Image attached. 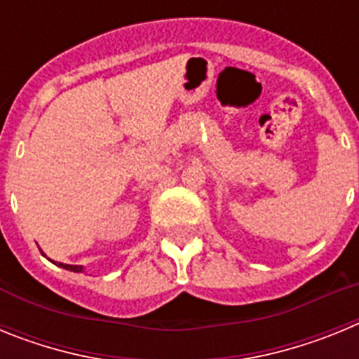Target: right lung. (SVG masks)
<instances>
[{
	"mask_svg": "<svg viewBox=\"0 0 359 359\" xmlns=\"http://www.w3.org/2000/svg\"><path fill=\"white\" fill-rule=\"evenodd\" d=\"M57 266H61V268H65V269H69V271H77V273H81L82 269V266H72V264H62V262H55Z\"/></svg>",
	"mask_w": 359,
	"mask_h": 359,
	"instance_id": "obj_1",
	"label": "right lung"
}]
</instances>
